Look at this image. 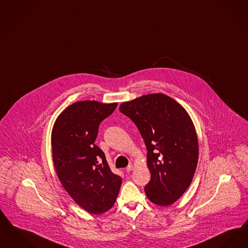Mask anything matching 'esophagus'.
<instances>
[{"instance_id":"esophagus-1","label":"esophagus","mask_w":248,"mask_h":248,"mask_svg":"<svg viewBox=\"0 0 248 248\" xmlns=\"http://www.w3.org/2000/svg\"><path fill=\"white\" fill-rule=\"evenodd\" d=\"M125 170H126V171H128V172L129 171H131V170H134V165H133V164H129Z\"/></svg>"}]
</instances>
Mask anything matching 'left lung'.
<instances>
[{"mask_svg": "<svg viewBox=\"0 0 248 248\" xmlns=\"http://www.w3.org/2000/svg\"><path fill=\"white\" fill-rule=\"evenodd\" d=\"M119 109L135 123L148 149L147 197L161 207L173 204L188 188L198 165V135L188 112L162 93L123 102Z\"/></svg>", "mask_w": 248, "mask_h": 248, "instance_id": "1", "label": "left lung"}]
</instances>
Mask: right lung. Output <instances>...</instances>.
Returning <instances> with one entry per match:
<instances>
[{
    "label": "right lung",
    "instance_id": "obj_1",
    "mask_svg": "<svg viewBox=\"0 0 248 248\" xmlns=\"http://www.w3.org/2000/svg\"><path fill=\"white\" fill-rule=\"evenodd\" d=\"M116 107L117 102L77 101L60 113L51 131L52 159L60 182L78 206L96 215L112 208L122 185L94 144L99 124Z\"/></svg>",
    "mask_w": 248,
    "mask_h": 248
}]
</instances>
